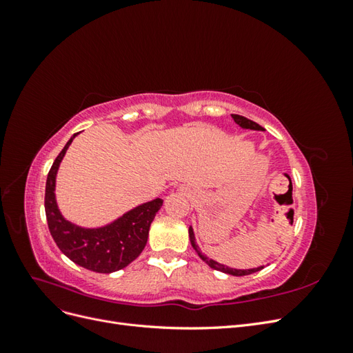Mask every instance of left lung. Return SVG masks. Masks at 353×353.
Returning <instances> with one entry per match:
<instances>
[{
	"label": "left lung",
	"mask_w": 353,
	"mask_h": 353,
	"mask_svg": "<svg viewBox=\"0 0 353 353\" xmlns=\"http://www.w3.org/2000/svg\"><path fill=\"white\" fill-rule=\"evenodd\" d=\"M231 116H232L234 122H236L237 125H240L241 128H244V130L263 131V128H262L261 125H258L256 122H253V121L248 119V117L240 116V114H231ZM188 234H190V241H191V245H193L194 250L199 253V256L201 258V261H205V262L210 266V268H213V270L221 271V272H225V274H230V275H234V276H243V275H250V274H253V272H258V271H261V270H263V268H265V266H258V268H252V270H236V268H230V266H227V265L218 263L216 261L209 259L208 256H205V254H203V253L200 252L199 245L196 244L194 231H193V228H191V227H190V230H188Z\"/></svg>",
	"instance_id": "obj_1"
}]
</instances>
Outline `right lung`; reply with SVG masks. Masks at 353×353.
Returning <instances> with one entry per match:
<instances>
[{"instance_id": "obj_1", "label": "right lung", "mask_w": 353, "mask_h": 353, "mask_svg": "<svg viewBox=\"0 0 353 353\" xmlns=\"http://www.w3.org/2000/svg\"><path fill=\"white\" fill-rule=\"evenodd\" d=\"M77 135L70 137L47 176L46 215L48 230L59 249L72 262L94 272L110 274L125 268L144 250L148 230L156 213L162 208L163 200L154 199L143 203L100 228H82L63 218L54 194L56 176L61 160Z\"/></svg>"}]
</instances>
